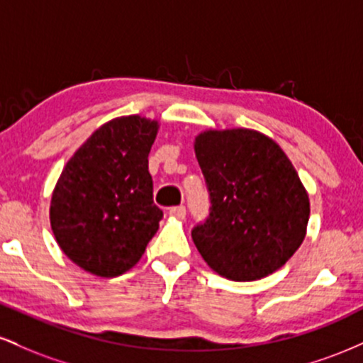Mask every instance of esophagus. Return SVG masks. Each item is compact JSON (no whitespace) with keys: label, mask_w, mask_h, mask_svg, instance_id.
I'll list each match as a JSON object with an SVG mask.
<instances>
[{"label":"esophagus","mask_w":363,"mask_h":363,"mask_svg":"<svg viewBox=\"0 0 363 363\" xmlns=\"http://www.w3.org/2000/svg\"><path fill=\"white\" fill-rule=\"evenodd\" d=\"M169 215L170 216H176V218H179V220H182L186 216V206H172L169 210Z\"/></svg>","instance_id":"esophagus-1"}]
</instances>
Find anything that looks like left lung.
<instances>
[{
    "instance_id": "8db88e82",
    "label": "left lung",
    "mask_w": 363,
    "mask_h": 363,
    "mask_svg": "<svg viewBox=\"0 0 363 363\" xmlns=\"http://www.w3.org/2000/svg\"><path fill=\"white\" fill-rule=\"evenodd\" d=\"M210 213L191 230L203 259L234 281L280 269L301 247L309 196L289 157L252 129L205 131L194 141Z\"/></svg>"
}]
</instances>
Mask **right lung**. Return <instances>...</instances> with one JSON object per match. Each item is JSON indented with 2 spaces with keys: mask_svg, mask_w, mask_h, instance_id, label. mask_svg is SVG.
<instances>
[{
  "mask_svg": "<svg viewBox=\"0 0 363 363\" xmlns=\"http://www.w3.org/2000/svg\"><path fill=\"white\" fill-rule=\"evenodd\" d=\"M158 123L140 116L112 119L62 169L51 199V227L74 264L104 278L140 261L157 234L148 153Z\"/></svg>",
  "mask_w": 363,
  "mask_h": 363,
  "instance_id": "obj_1",
  "label": "right lung"
}]
</instances>
